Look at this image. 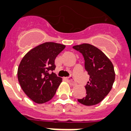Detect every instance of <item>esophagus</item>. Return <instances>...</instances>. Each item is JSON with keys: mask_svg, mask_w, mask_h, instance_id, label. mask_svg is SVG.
Instances as JSON below:
<instances>
[{"mask_svg": "<svg viewBox=\"0 0 131 131\" xmlns=\"http://www.w3.org/2000/svg\"><path fill=\"white\" fill-rule=\"evenodd\" d=\"M67 81L69 82V83L70 84H71V85H75V82L73 79L67 78Z\"/></svg>", "mask_w": 131, "mask_h": 131, "instance_id": "obj_1", "label": "esophagus"}]
</instances>
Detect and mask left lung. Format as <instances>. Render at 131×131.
Wrapping results in <instances>:
<instances>
[{"label": "left lung", "mask_w": 131, "mask_h": 131, "mask_svg": "<svg viewBox=\"0 0 131 131\" xmlns=\"http://www.w3.org/2000/svg\"><path fill=\"white\" fill-rule=\"evenodd\" d=\"M82 54L84 67L89 75V81L85 86L86 95L78 99L80 103L93 106L100 103L111 90L115 81V71L112 62L101 50L90 44L73 46Z\"/></svg>", "instance_id": "obj_1"}]
</instances>
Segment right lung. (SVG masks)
I'll list each match as a JSON object with an SVG mask.
<instances>
[{
	"instance_id": "obj_1",
	"label": "right lung",
	"mask_w": 131,
	"mask_h": 131,
	"mask_svg": "<svg viewBox=\"0 0 131 131\" xmlns=\"http://www.w3.org/2000/svg\"><path fill=\"white\" fill-rule=\"evenodd\" d=\"M65 48L62 44L48 42L31 49L22 59L18 79L25 93L38 104L49 101L62 79L54 73L55 59Z\"/></svg>"
}]
</instances>
